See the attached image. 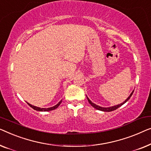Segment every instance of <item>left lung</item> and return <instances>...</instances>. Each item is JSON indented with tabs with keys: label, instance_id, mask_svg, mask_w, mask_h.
I'll return each instance as SVG.
<instances>
[{
	"label": "left lung",
	"instance_id": "left-lung-1",
	"mask_svg": "<svg viewBox=\"0 0 151 151\" xmlns=\"http://www.w3.org/2000/svg\"><path fill=\"white\" fill-rule=\"evenodd\" d=\"M133 92H134V90H133V92L131 93V94L129 95V96L127 98V99L125 100V101L123 102V103L119 104V105H116L111 106V107H101V106H99V105H96V104H94V103H92V102L91 101L90 99H89V98L88 96H87V99H88V101L89 103H90V105H92L93 107H94L95 109H96L98 110H100V111H114V110H116V109H118V108L120 107V106H122V105H124L125 103H127V102L128 101L129 99H130L131 96H132Z\"/></svg>",
	"mask_w": 151,
	"mask_h": 151
}]
</instances>
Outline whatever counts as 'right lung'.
I'll list each match as a JSON object with an SVG mask.
<instances>
[{
    "instance_id": "1",
    "label": "right lung",
    "mask_w": 151,
    "mask_h": 151,
    "mask_svg": "<svg viewBox=\"0 0 151 151\" xmlns=\"http://www.w3.org/2000/svg\"><path fill=\"white\" fill-rule=\"evenodd\" d=\"M61 102H62V100L59 101V103H57L56 105H55V106H53V107H48V108H40V107H36V106H34V105H31V104H29V103H27V104H28V105L30 106L31 107H32L33 109L36 110V111H52V110H54L55 109H57V108L59 106V105H60V104L61 103Z\"/></svg>"
}]
</instances>
